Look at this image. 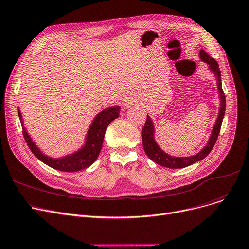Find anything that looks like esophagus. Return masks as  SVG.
<instances>
[{"instance_id":"esophagus-1","label":"esophagus","mask_w":249,"mask_h":249,"mask_svg":"<svg viewBox=\"0 0 249 249\" xmlns=\"http://www.w3.org/2000/svg\"><path fill=\"white\" fill-rule=\"evenodd\" d=\"M140 100V98L137 96V95H134V94H126L124 97V105L125 107L131 106V105H135V104H138Z\"/></svg>"}]
</instances>
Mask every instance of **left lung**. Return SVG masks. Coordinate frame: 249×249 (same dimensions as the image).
Instances as JSON below:
<instances>
[{"mask_svg": "<svg viewBox=\"0 0 249 249\" xmlns=\"http://www.w3.org/2000/svg\"><path fill=\"white\" fill-rule=\"evenodd\" d=\"M200 58L204 61L209 64L210 69L215 74L217 78V86H218V91H219V96H220V110H219V114L217 121L215 123V125L213 127L211 137L208 141V143L202 149L200 153H198L195 156L192 157H172L165 152H163L159 148V145L155 142L154 139V125L153 122L151 121V118L149 115H147V121L144 123V125L142 130V145H143V150L147 154V156L155 162L156 164L170 168V169H181L188 167L190 165H192L198 160H203L205 157L209 155V153L212 151L213 147L216 143V141L218 139L219 133H220V128L223 121V116L225 113V108H226V100H225V94L222 89V83H221V71L220 68H219V65L217 61L214 59V58L210 57L207 52L204 50L200 51Z\"/></svg>", "mask_w": 249, "mask_h": 249, "instance_id": "left-lung-1", "label": "left lung"}]
</instances>
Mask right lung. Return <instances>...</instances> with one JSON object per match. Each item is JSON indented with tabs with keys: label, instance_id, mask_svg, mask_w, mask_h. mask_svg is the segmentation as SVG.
I'll return each instance as SVG.
<instances>
[{
	"label": "right lung",
	"instance_id": "add662e5",
	"mask_svg": "<svg viewBox=\"0 0 249 249\" xmlns=\"http://www.w3.org/2000/svg\"><path fill=\"white\" fill-rule=\"evenodd\" d=\"M121 111L120 107H112L109 108H107L102 110L100 113H98L94 121L92 122L89 133L86 136V142L84 147L80 149L75 154H72L66 157H63L61 159H52L50 157H47L43 155L42 152L36 147L35 143L32 142L31 138L29 137L27 131L23 125L22 122V115L20 111L18 110L19 118L21 120V124L23 128V137L28 144L29 149L40 160L47 166L62 172H77L81 171L85 168H89L90 165H92L95 160L97 159L101 147L102 142H104V138L107 125L116 118H119Z\"/></svg>",
	"mask_w": 249,
	"mask_h": 249
}]
</instances>
